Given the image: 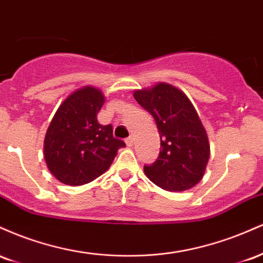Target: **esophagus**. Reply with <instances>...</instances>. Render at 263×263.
Masks as SVG:
<instances>
[{
  "label": "esophagus",
  "instance_id": "obj_1",
  "mask_svg": "<svg viewBox=\"0 0 263 263\" xmlns=\"http://www.w3.org/2000/svg\"><path fill=\"white\" fill-rule=\"evenodd\" d=\"M125 142H126V144H127L128 147H131V146H134V142H135V140H134V137H132V136H129V137L126 138Z\"/></svg>",
  "mask_w": 263,
  "mask_h": 263
}]
</instances>
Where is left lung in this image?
I'll use <instances>...</instances> for the list:
<instances>
[{
    "instance_id": "left-lung-1",
    "label": "left lung",
    "mask_w": 263,
    "mask_h": 263,
    "mask_svg": "<svg viewBox=\"0 0 263 263\" xmlns=\"http://www.w3.org/2000/svg\"><path fill=\"white\" fill-rule=\"evenodd\" d=\"M134 98L155 119L161 152L152 165H144L147 178L167 192H184L203 179L210 157L206 129L182 90L167 83L135 90Z\"/></svg>"
}]
</instances>
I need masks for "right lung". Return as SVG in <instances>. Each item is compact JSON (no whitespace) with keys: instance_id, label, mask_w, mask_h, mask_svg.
<instances>
[{"instance_id":"obj_1","label":"right lung","mask_w":263,"mask_h":263,"mask_svg":"<svg viewBox=\"0 0 263 263\" xmlns=\"http://www.w3.org/2000/svg\"><path fill=\"white\" fill-rule=\"evenodd\" d=\"M106 99L91 85L75 90L60 104L44 137V159L60 183L83 185L104 174L125 142L112 126L100 125L98 112Z\"/></svg>"}]
</instances>
